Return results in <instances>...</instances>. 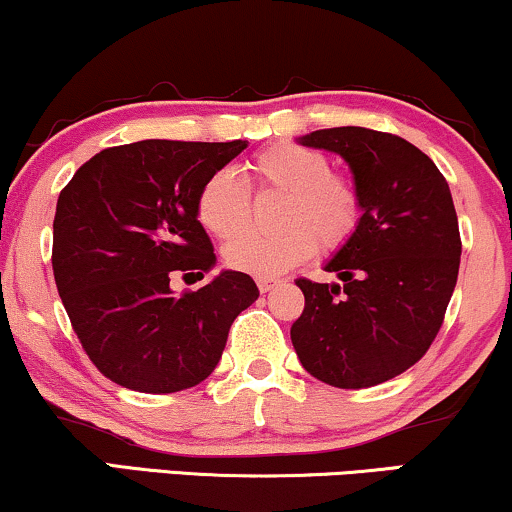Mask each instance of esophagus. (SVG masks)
<instances>
[{
  "mask_svg": "<svg viewBox=\"0 0 512 512\" xmlns=\"http://www.w3.org/2000/svg\"><path fill=\"white\" fill-rule=\"evenodd\" d=\"M256 284L258 289H261V294H268L270 289H275L277 284H280V280H277V277H258Z\"/></svg>",
  "mask_w": 512,
  "mask_h": 512,
  "instance_id": "1",
  "label": "esophagus"
}]
</instances>
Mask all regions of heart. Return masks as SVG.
Masks as SVG:
<instances>
[{"instance_id": "b5f03b06", "label": "heart", "mask_w": 512, "mask_h": 512, "mask_svg": "<svg viewBox=\"0 0 512 512\" xmlns=\"http://www.w3.org/2000/svg\"><path fill=\"white\" fill-rule=\"evenodd\" d=\"M256 188L287 192L280 235L247 232L251 202L249 190L230 171H216L199 188L197 221L218 237L231 240L223 256L230 268L256 277H277L317 251L338 249L353 237L362 216L360 192L348 176L329 171V159L313 148L296 143H275L258 152L247 164Z\"/></svg>"}]
</instances>
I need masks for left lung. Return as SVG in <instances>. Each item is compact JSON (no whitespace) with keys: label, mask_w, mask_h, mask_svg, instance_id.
I'll return each mask as SVG.
<instances>
[{"label":"left lung","mask_w":512,"mask_h":512,"mask_svg":"<svg viewBox=\"0 0 512 512\" xmlns=\"http://www.w3.org/2000/svg\"><path fill=\"white\" fill-rule=\"evenodd\" d=\"M298 143L345 159L362 216L324 263L338 282L296 280L305 308L291 343L317 381L378 386L421 360L442 327L461 263L454 199L433 159L400 136L336 126Z\"/></svg>","instance_id":"obj_1"}]
</instances>
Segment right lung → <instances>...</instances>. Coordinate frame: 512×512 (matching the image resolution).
I'll return each mask as SVG.
<instances>
[{"label":"right lung","mask_w":512,"mask_h":512,"mask_svg":"<svg viewBox=\"0 0 512 512\" xmlns=\"http://www.w3.org/2000/svg\"><path fill=\"white\" fill-rule=\"evenodd\" d=\"M247 141H138L98 152L65 185L53 218V277L72 329L103 376L138 393H178L221 360L230 324L258 298L221 270L176 296L174 272L204 277L214 244L197 195Z\"/></svg>","instance_id":"right-lung-1"}]
</instances>
